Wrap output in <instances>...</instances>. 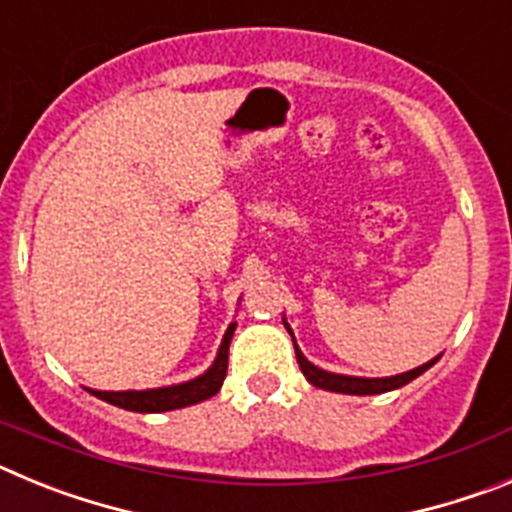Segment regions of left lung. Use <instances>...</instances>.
<instances>
[{
	"mask_svg": "<svg viewBox=\"0 0 512 512\" xmlns=\"http://www.w3.org/2000/svg\"><path fill=\"white\" fill-rule=\"evenodd\" d=\"M284 328L289 330V336H292V341H295V333H292V328L287 325V320H284ZM295 354H297V364H300L302 374H305V379L312 384V387H320V390H328V392H341V395H382V392L397 390V387H405L408 382H413L415 377H420L425 369H431V366L438 361L436 356V359H431L428 364L418 366V369H410V372L395 374V377L369 379V377H346V374L325 372V369H320V366L310 364V361L305 359V354H302L297 343H295Z\"/></svg>",
	"mask_w": 512,
	"mask_h": 512,
	"instance_id": "obj_1",
	"label": "left lung"
}]
</instances>
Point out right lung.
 I'll return each instance as SVG.
<instances>
[{
	"instance_id": "1",
	"label": "right lung",
	"mask_w": 512,
	"mask_h": 512,
	"mask_svg": "<svg viewBox=\"0 0 512 512\" xmlns=\"http://www.w3.org/2000/svg\"><path fill=\"white\" fill-rule=\"evenodd\" d=\"M235 333V323L228 325L225 330L220 351H217L215 361L200 377L189 379L182 384H171V387H158V390H128V392H99L89 390L99 400L117 405L122 410H133V413H166V410H179L187 405H197V402L207 400V397L217 395L223 387V379L228 374V348L230 338Z\"/></svg>"
}]
</instances>
